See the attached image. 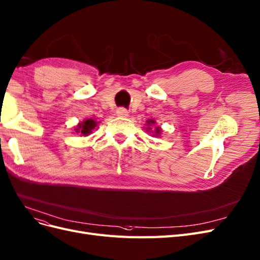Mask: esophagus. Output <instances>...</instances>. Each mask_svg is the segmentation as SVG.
<instances>
[{
	"label": "esophagus",
	"mask_w": 260,
	"mask_h": 260,
	"mask_svg": "<svg viewBox=\"0 0 260 260\" xmlns=\"http://www.w3.org/2000/svg\"><path fill=\"white\" fill-rule=\"evenodd\" d=\"M116 114H117V116H119V117H127L129 115V112L124 109V107H119V109L116 111Z\"/></svg>",
	"instance_id": "1"
}]
</instances>
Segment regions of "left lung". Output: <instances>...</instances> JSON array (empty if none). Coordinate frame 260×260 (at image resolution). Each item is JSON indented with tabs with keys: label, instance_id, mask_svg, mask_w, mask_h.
<instances>
[{
	"label": "left lung",
	"instance_id": "obj_1",
	"mask_svg": "<svg viewBox=\"0 0 260 260\" xmlns=\"http://www.w3.org/2000/svg\"><path fill=\"white\" fill-rule=\"evenodd\" d=\"M147 123H149V121H147ZM150 123H155V121L150 120ZM147 129H149V128H147ZM156 133H157V134H159V133H160V129H159V128H157V129H156ZM155 136H156V134H155Z\"/></svg>",
	"mask_w": 260,
	"mask_h": 260
}]
</instances>
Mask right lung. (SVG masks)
<instances>
[{"label":"right lung","instance_id":"add662e5","mask_svg":"<svg viewBox=\"0 0 260 260\" xmlns=\"http://www.w3.org/2000/svg\"><path fill=\"white\" fill-rule=\"evenodd\" d=\"M95 126H96V121H94L93 119H87L84 122L79 123L75 130L79 134H82L83 137H87L92 132V130L95 128Z\"/></svg>","mask_w":260,"mask_h":260}]
</instances>
